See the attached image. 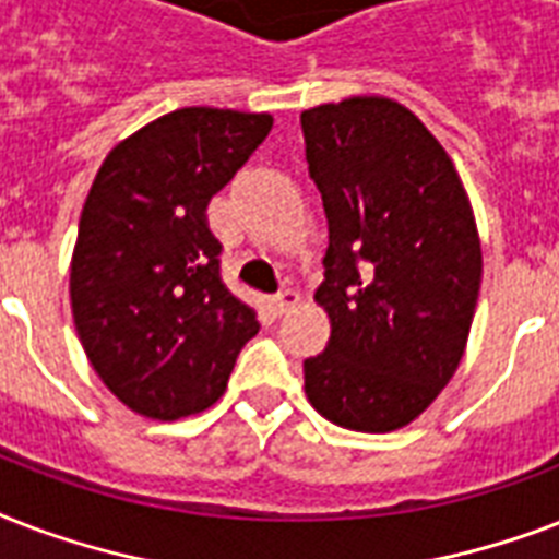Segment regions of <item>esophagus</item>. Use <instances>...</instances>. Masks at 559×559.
Segmentation results:
<instances>
[{
    "label": "esophagus",
    "mask_w": 559,
    "mask_h": 559,
    "mask_svg": "<svg viewBox=\"0 0 559 559\" xmlns=\"http://www.w3.org/2000/svg\"><path fill=\"white\" fill-rule=\"evenodd\" d=\"M298 301H301V296H298L296 289H281L278 296L272 298V307H275V313L284 316V313H289V310H293Z\"/></svg>",
    "instance_id": "obj_1"
}]
</instances>
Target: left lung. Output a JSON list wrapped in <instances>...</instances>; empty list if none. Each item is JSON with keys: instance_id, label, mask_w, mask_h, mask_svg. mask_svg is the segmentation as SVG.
<instances>
[{"instance_id": "1", "label": "left lung", "mask_w": 559, "mask_h": 559, "mask_svg": "<svg viewBox=\"0 0 559 559\" xmlns=\"http://www.w3.org/2000/svg\"><path fill=\"white\" fill-rule=\"evenodd\" d=\"M328 217L316 301L331 340L305 359L307 400L357 432L412 424L459 368L481 284L467 191L438 139L389 98L301 112Z\"/></svg>"}]
</instances>
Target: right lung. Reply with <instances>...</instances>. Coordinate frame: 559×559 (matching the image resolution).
<instances>
[{
  "instance_id": "obj_1",
  "label": "right lung",
  "mask_w": 559,
  "mask_h": 559,
  "mask_svg": "<svg viewBox=\"0 0 559 559\" xmlns=\"http://www.w3.org/2000/svg\"><path fill=\"white\" fill-rule=\"evenodd\" d=\"M272 116L186 107L109 151L83 202L69 296L81 345L124 406L156 420L209 408L258 319L219 278L211 197Z\"/></svg>"
}]
</instances>
